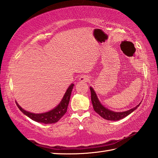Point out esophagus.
<instances>
[{"instance_id":"esophagus-1","label":"esophagus","mask_w":158,"mask_h":158,"mask_svg":"<svg viewBox=\"0 0 158 158\" xmlns=\"http://www.w3.org/2000/svg\"><path fill=\"white\" fill-rule=\"evenodd\" d=\"M89 77L87 75H83L81 77H80L79 78V81L81 82H88L89 81Z\"/></svg>"}]
</instances>
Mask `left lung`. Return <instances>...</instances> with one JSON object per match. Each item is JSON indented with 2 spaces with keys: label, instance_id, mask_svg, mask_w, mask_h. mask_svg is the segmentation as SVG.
<instances>
[{
  "label": "left lung",
  "instance_id": "obj_1",
  "mask_svg": "<svg viewBox=\"0 0 158 158\" xmlns=\"http://www.w3.org/2000/svg\"><path fill=\"white\" fill-rule=\"evenodd\" d=\"M89 89L90 91H91V100L93 105L94 109L95 111L98 113L100 116H101L102 118L106 120L117 121L121 119H123L124 117H126V116L130 115V114L131 113H132L134 110H136L139 106L140 103H141L140 102L139 105L136 106L135 107H134L132 109L126 110V111L114 112L112 111V110L105 108V107L100 102L98 97L96 96V94L95 93L94 90L92 87H90Z\"/></svg>",
  "mask_w": 158,
  "mask_h": 158
}]
</instances>
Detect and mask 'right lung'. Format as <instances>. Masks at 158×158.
<instances>
[{"label":"right lung","instance_id":"1","mask_svg":"<svg viewBox=\"0 0 158 158\" xmlns=\"http://www.w3.org/2000/svg\"><path fill=\"white\" fill-rule=\"evenodd\" d=\"M73 86L74 84H71L69 87V88L67 89L65 94L64 95L63 98L61 100L60 103L56 107V108L52 109V110H50L49 112L39 114L32 113L31 112L26 111L24 109H23L17 102L16 105L18 106L19 109L21 110L24 115L28 116L29 118H31V119L35 121V122L43 123L45 124L54 123L57 122H58V121L62 118V116L66 113L70 98V94H71Z\"/></svg>","mask_w":158,"mask_h":158}]
</instances>
